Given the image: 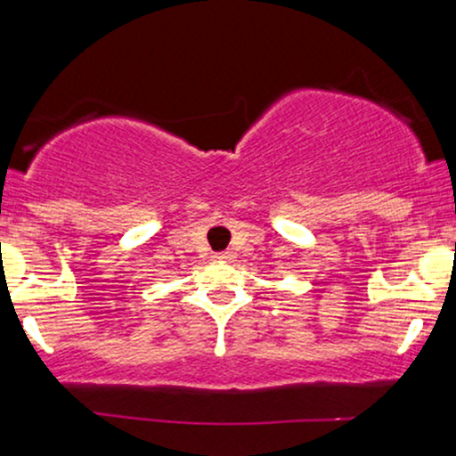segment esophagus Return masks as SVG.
I'll return each mask as SVG.
<instances>
[{"mask_svg": "<svg viewBox=\"0 0 456 456\" xmlns=\"http://www.w3.org/2000/svg\"><path fill=\"white\" fill-rule=\"evenodd\" d=\"M229 255H232V253H227V250H223V253H218L216 257H218V259H229Z\"/></svg>", "mask_w": 456, "mask_h": 456, "instance_id": "1", "label": "esophagus"}]
</instances>
